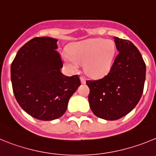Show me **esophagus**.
<instances>
[{
	"instance_id": "esophagus-1",
	"label": "esophagus",
	"mask_w": 156,
	"mask_h": 156,
	"mask_svg": "<svg viewBox=\"0 0 156 156\" xmlns=\"http://www.w3.org/2000/svg\"><path fill=\"white\" fill-rule=\"evenodd\" d=\"M80 81L82 83H86V78H85L84 76H80Z\"/></svg>"
}]
</instances>
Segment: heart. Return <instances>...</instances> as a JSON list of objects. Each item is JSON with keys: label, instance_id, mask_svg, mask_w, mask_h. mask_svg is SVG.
Masks as SVG:
<instances>
[{"label": "heart", "instance_id": "b5f03b06", "mask_svg": "<svg viewBox=\"0 0 156 156\" xmlns=\"http://www.w3.org/2000/svg\"><path fill=\"white\" fill-rule=\"evenodd\" d=\"M115 53L113 41L97 38L73 45L70 49V55L63 54V58L72 70H76L80 64L85 63V71L89 75L101 76L111 69Z\"/></svg>", "mask_w": 156, "mask_h": 156}]
</instances>
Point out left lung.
Here are the masks:
<instances>
[{"mask_svg": "<svg viewBox=\"0 0 156 156\" xmlns=\"http://www.w3.org/2000/svg\"><path fill=\"white\" fill-rule=\"evenodd\" d=\"M119 53L108 73L98 80H87L88 100L96 116L106 120L119 119L139 102L145 81L146 66L132 42L114 37Z\"/></svg>", "mask_w": 156, "mask_h": 156, "instance_id": "1", "label": "left lung"}]
</instances>
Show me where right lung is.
<instances>
[{"label":"right lung","instance_id":"1","mask_svg":"<svg viewBox=\"0 0 156 156\" xmlns=\"http://www.w3.org/2000/svg\"><path fill=\"white\" fill-rule=\"evenodd\" d=\"M58 40L35 37L18 51L11 66V80L16 101L36 119L50 121L66 112L69 100L79 87V76L61 73L63 63L56 51Z\"/></svg>","mask_w":156,"mask_h":156}]
</instances>
